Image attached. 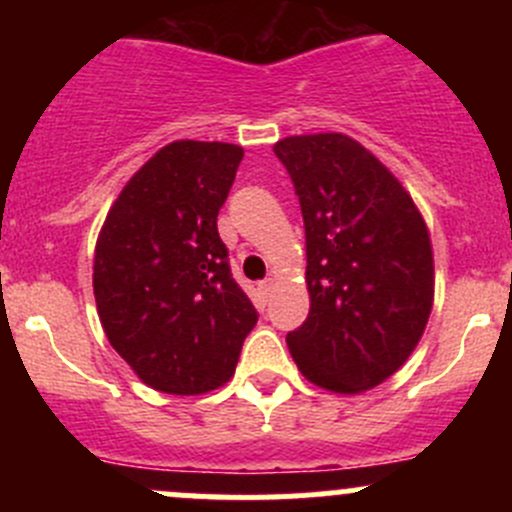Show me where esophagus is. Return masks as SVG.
Here are the masks:
<instances>
[{"mask_svg":"<svg viewBox=\"0 0 512 512\" xmlns=\"http://www.w3.org/2000/svg\"><path fill=\"white\" fill-rule=\"evenodd\" d=\"M272 292H275V280H265V282H262L260 294H262V299H265V302L272 297Z\"/></svg>","mask_w":512,"mask_h":512,"instance_id":"1","label":"esophagus"}]
</instances>
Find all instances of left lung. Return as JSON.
Returning <instances> with one entry per match:
<instances>
[{
    "label": "left lung",
    "instance_id": "obj_1",
    "mask_svg": "<svg viewBox=\"0 0 512 512\" xmlns=\"http://www.w3.org/2000/svg\"><path fill=\"white\" fill-rule=\"evenodd\" d=\"M307 237L309 317L287 334L307 381L364 394L404 366L433 307V250L409 190L359 141L309 133L275 143Z\"/></svg>",
    "mask_w": 512,
    "mask_h": 512
}]
</instances>
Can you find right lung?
<instances>
[{"instance_id":"right-lung-1","label":"right lung","mask_w":512,"mask_h":512,"mask_svg":"<svg viewBox=\"0 0 512 512\" xmlns=\"http://www.w3.org/2000/svg\"><path fill=\"white\" fill-rule=\"evenodd\" d=\"M242 146L173 141L113 200L94 252L98 319L151 389L198 396L227 384L257 324L232 280L218 213Z\"/></svg>"}]
</instances>
